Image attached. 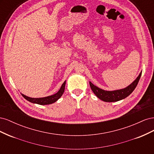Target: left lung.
<instances>
[{"mask_svg": "<svg viewBox=\"0 0 154 154\" xmlns=\"http://www.w3.org/2000/svg\"><path fill=\"white\" fill-rule=\"evenodd\" d=\"M141 74L142 71L139 74V76L136 78V80L132 83H130L127 87L122 88V89L114 91H105L94 85L91 82H89V84L92 91L100 100L105 102L118 101L126 98V97L128 96L134 91L137 85L139 79L141 78Z\"/></svg>", "mask_w": 154, "mask_h": 154, "instance_id": "1", "label": "left lung"}]
</instances>
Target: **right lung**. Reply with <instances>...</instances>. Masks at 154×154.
<instances>
[{
  "instance_id": "1",
  "label": "right lung",
  "mask_w": 154,
  "mask_h": 154,
  "mask_svg": "<svg viewBox=\"0 0 154 154\" xmlns=\"http://www.w3.org/2000/svg\"><path fill=\"white\" fill-rule=\"evenodd\" d=\"M66 80L63 83V84L62 85L61 87H60L59 91L56 93V94L49 96L43 97H31L23 94L22 93L21 94L26 100L32 103L38 104L41 105L52 104L54 103V102L58 101V100L60 98V97H61L63 94L64 91H65V87H66Z\"/></svg>"
}]
</instances>
